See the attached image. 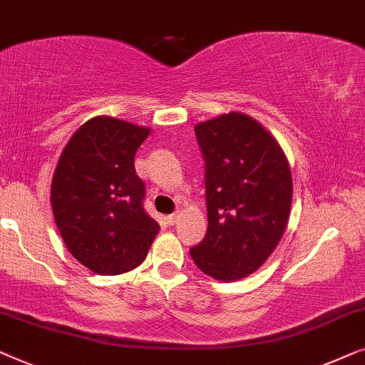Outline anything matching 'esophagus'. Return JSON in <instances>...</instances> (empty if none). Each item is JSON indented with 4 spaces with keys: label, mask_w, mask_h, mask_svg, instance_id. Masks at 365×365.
Returning <instances> with one entry per match:
<instances>
[{
    "label": "esophagus",
    "mask_w": 365,
    "mask_h": 365,
    "mask_svg": "<svg viewBox=\"0 0 365 365\" xmlns=\"http://www.w3.org/2000/svg\"><path fill=\"white\" fill-rule=\"evenodd\" d=\"M180 215H182V212H175V213H172V215H168V223L170 225H175L177 222H178V218H180Z\"/></svg>",
    "instance_id": "34e87169"
}]
</instances>
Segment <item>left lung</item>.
<instances>
[{
  "label": "left lung",
  "instance_id": "8db88e82",
  "mask_svg": "<svg viewBox=\"0 0 365 365\" xmlns=\"http://www.w3.org/2000/svg\"><path fill=\"white\" fill-rule=\"evenodd\" d=\"M195 135L205 158L208 228L190 255L213 279H243L269 258L286 232L289 162L278 140L241 112L200 122Z\"/></svg>",
  "mask_w": 365,
  "mask_h": 365
}]
</instances>
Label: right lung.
<instances>
[{
  "instance_id": "add662e5",
  "label": "right lung",
  "mask_w": 365,
  "mask_h": 365,
  "mask_svg": "<svg viewBox=\"0 0 365 365\" xmlns=\"http://www.w3.org/2000/svg\"><path fill=\"white\" fill-rule=\"evenodd\" d=\"M148 127L92 117L66 143L51 183L56 225L71 255L97 274L127 273L145 259L158 223L142 207L133 157Z\"/></svg>"
}]
</instances>
